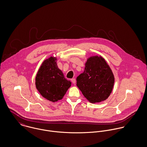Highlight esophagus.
Masks as SVG:
<instances>
[{
    "label": "esophagus",
    "mask_w": 147,
    "mask_h": 147,
    "mask_svg": "<svg viewBox=\"0 0 147 147\" xmlns=\"http://www.w3.org/2000/svg\"><path fill=\"white\" fill-rule=\"evenodd\" d=\"M71 81L72 83H73V84H75V83H76V79H75V78H72V79L71 80Z\"/></svg>",
    "instance_id": "1"
}]
</instances>
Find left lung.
Segmentation results:
<instances>
[{
  "label": "left lung",
  "instance_id": "obj_1",
  "mask_svg": "<svg viewBox=\"0 0 147 147\" xmlns=\"http://www.w3.org/2000/svg\"><path fill=\"white\" fill-rule=\"evenodd\" d=\"M114 83L113 73L101 56L89 57L83 73L77 78V86L90 102L105 100L111 95Z\"/></svg>",
  "mask_w": 147,
  "mask_h": 147
}]
</instances>
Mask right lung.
Listing matches in <instances>:
<instances>
[{"label": "right lung", "instance_id": "1", "mask_svg": "<svg viewBox=\"0 0 147 147\" xmlns=\"http://www.w3.org/2000/svg\"><path fill=\"white\" fill-rule=\"evenodd\" d=\"M57 59L50 57L40 66L36 77V88L43 98L52 102L62 99L71 86L57 65Z\"/></svg>", "mask_w": 147, "mask_h": 147}]
</instances>
